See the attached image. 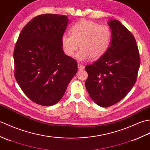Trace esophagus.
Here are the masks:
<instances>
[{
    "label": "esophagus",
    "instance_id": "esophagus-1",
    "mask_svg": "<svg viewBox=\"0 0 150 150\" xmlns=\"http://www.w3.org/2000/svg\"><path fill=\"white\" fill-rule=\"evenodd\" d=\"M78 68L79 69H82L84 68V66L82 65L81 63H78Z\"/></svg>",
    "mask_w": 150,
    "mask_h": 150
}]
</instances>
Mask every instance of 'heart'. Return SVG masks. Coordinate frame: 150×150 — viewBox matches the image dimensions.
Returning <instances> with one entry per match:
<instances>
[{
    "label": "heart",
    "instance_id": "b5f03b06",
    "mask_svg": "<svg viewBox=\"0 0 150 150\" xmlns=\"http://www.w3.org/2000/svg\"><path fill=\"white\" fill-rule=\"evenodd\" d=\"M111 40L112 31L108 25L82 20L73 25L69 35H63L61 43L64 52L69 57L75 55L79 44L81 51L77 58L85 61L103 56L109 49Z\"/></svg>",
    "mask_w": 150,
    "mask_h": 150
}]
</instances>
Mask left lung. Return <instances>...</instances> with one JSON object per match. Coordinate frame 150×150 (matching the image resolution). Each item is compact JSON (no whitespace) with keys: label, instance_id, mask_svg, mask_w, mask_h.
I'll return each mask as SVG.
<instances>
[{"label":"left lung","instance_id":"left-lung-1","mask_svg":"<svg viewBox=\"0 0 150 150\" xmlns=\"http://www.w3.org/2000/svg\"><path fill=\"white\" fill-rule=\"evenodd\" d=\"M112 40L109 49L85 69L86 88L95 103L109 107L126 96L135 84L141 64L133 34L119 21L111 20Z\"/></svg>","mask_w":150,"mask_h":150}]
</instances>
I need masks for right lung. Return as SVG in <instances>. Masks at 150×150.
Returning <instances> with one entry per match:
<instances>
[{
    "mask_svg": "<svg viewBox=\"0 0 150 150\" xmlns=\"http://www.w3.org/2000/svg\"><path fill=\"white\" fill-rule=\"evenodd\" d=\"M68 21L65 15H38L22 28L15 44L16 81L24 94L41 106L58 103L77 72V61L64 54L61 43Z\"/></svg>",
    "mask_w": 150,
    "mask_h": 150,
    "instance_id": "add662e5",
    "label": "right lung"
}]
</instances>
